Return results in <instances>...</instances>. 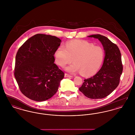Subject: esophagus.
I'll list each match as a JSON object with an SVG mask.
<instances>
[{
  "label": "esophagus",
  "instance_id": "34e87169",
  "mask_svg": "<svg viewBox=\"0 0 135 135\" xmlns=\"http://www.w3.org/2000/svg\"><path fill=\"white\" fill-rule=\"evenodd\" d=\"M72 76H71L70 75L67 74V73H65V77H72Z\"/></svg>",
  "mask_w": 135,
  "mask_h": 135
}]
</instances>
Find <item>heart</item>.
Masks as SVG:
<instances>
[{"label":"heart","instance_id":"1","mask_svg":"<svg viewBox=\"0 0 135 135\" xmlns=\"http://www.w3.org/2000/svg\"><path fill=\"white\" fill-rule=\"evenodd\" d=\"M104 51L99 46L82 40H74L59 46L55 52L56 63L64 67L72 61L74 63L66 68L71 73L80 72L85 76L96 73L103 63Z\"/></svg>","mask_w":135,"mask_h":135}]
</instances>
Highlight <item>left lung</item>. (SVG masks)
I'll list each match as a JSON object with an SVG mask.
<instances>
[{"mask_svg": "<svg viewBox=\"0 0 135 135\" xmlns=\"http://www.w3.org/2000/svg\"><path fill=\"white\" fill-rule=\"evenodd\" d=\"M88 37L98 39L103 45L105 56L100 70L93 77L85 79L79 90L90 99H102L119 84L123 70L121 53L117 45L104 36L95 34Z\"/></svg>", "mask_w": 135, "mask_h": 135, "instance_id": "obj_1", "label": "left lung"}]
</instances>
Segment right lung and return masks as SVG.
<instances>
[{
    "mask_svg": "<svg viewBox=\"0 0 135 135\" xmlns=\"http://www.w3.org/2000/svg\"><path fill=\"white\" fill-rule=\"evenodd\" d=\"M61 40L37 34L17 51L14 75L22 93L35 101L50 99L57 91L64 73L54 63L55 51Z\"/></svg>",
    "mask_w": 135,
    "mask_h": 135,
    "instance_id": "right-lung-1",
    "label": "right lung"
}]
</instances>
